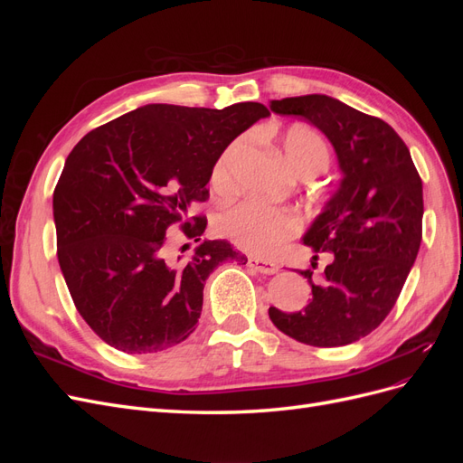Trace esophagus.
Listing matches in <instances>:
<instances>
[{"instance_id": "obj_1", "label": "esophagus", "mask_w": 463, "mask_h": 463, "mask_svg": "<svg viewBox=\"0 0 463 463\" xmlns=\"http://www.w3.org/2000/svg\"><path fill=\"white\" fill-rule=\"evenodd\" d=\"M247 266L250 270H255L259 274H276L279 270V266L276 262H269V260H259V259H249Z\"/></svg>"}]
</instances>
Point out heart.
<instances>
[{"label": "heart", "mask_w": 463, "mask_h": 463, "mask_svg": "<svg viewBox=\"0 0 463 463\" xmlns=\"http://www.w3.org/2000/svg\"><path fill=\"white\" fill-rule=\"evenodd\" d=\"M247 150V138L240 137L220 154L213 170V185L218 191L233 187V174ZM284 154L289 165L301 177H313L325 172L330 162V150L318 133L307 128H293L284 137ZM216 232L259 257L272 255L301 228L299 216L289 208L272 206L259 201H241L223 208L216 216Z\"/></svg>", "instance_id": "1"}]
</instances>
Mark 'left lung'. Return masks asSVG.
I'll return each mask as SVG.
<instances>
[{
	"instance_id": "1",
	"label": "left lung",
	"mask_w": 463,
	"mask_h": 463,
	"mask_svg": "<svg viewBox=\"0 0 463 463\" xmlns=\"http://www.w3.org/2000/svg\"><path fill=\"white\" fill-rule=\"evenodd\" d=\"M270 109L303 118L325 133L344 174L303 235L315 253L328 255L320 274L301 272L313 299L298 313L270 307V320L307 345L354 344L388 317L417 259L423 237L421 177L410 148L386 121L335 98L293 96L272 100Z\"/></svg>"
}]
</instances>
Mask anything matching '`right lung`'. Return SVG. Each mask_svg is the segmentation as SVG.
I'll return each mask as SVG.
<instances>
[{
  "label": "right lung",
  "instance_id": "1",
  "mask_svg": "<svg viewBox=\"0 0 463 463\" xmlns=\"http://www.w3.org/2000/svg\"><path fill=\"white\" fill-rule=\"evenodd\" d=\"M269 116L259 102L148 104L96 128L69 154L53 191L58 260L77 311L106 344L146 355L193 334L206 278L240 253L223 240L203 241L175 266L165 232L181 222L189 240H201L206 218L189 220L187 208L208 199L226 146Z\"/></svg>",
  "mask_w": 463,
  "mask_h": 463
}]
</instances>
